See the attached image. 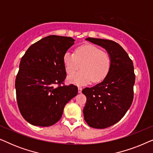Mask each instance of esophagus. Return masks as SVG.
Listing matches in <instances>:
<instances>
[{
    "mask_svg": "<svg viewBox=\"0 0 153 153\" xmlns=\"http://www.w3.org/2000/svg\"><path fill=\"white\" fill-rule=\"evenodd\" d=\"M81 91H82V88L79 87L78 88V92H79V93H81Z\"/></svg>",
    "mask_w": 153,
    "mask_h": 153,
    "instance_id": "1",
    "label": "esophagus"
}]
</instances>
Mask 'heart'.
Listing matches in <instances>:
<instances>
[{
    "mask_svg": "<svg viewBox=\"0 0 153 153\" xmlns=\"http://www.w3.org/2000/svg\"><path fill=\"white\" fill-rule=\"evenodd\" d=\"M65 70L68 74H72L81 68L82 70L69 76L70 83L82 85L102 81L108 74L111 68V58L108 53L101 51L93 45H81L74 53L67 51L62 58Z\"/></svg>",
    "mask_w": 153,
    "mask_h": 153,
    "instance_id": "1",
    "label": "heart"
}]
</instances>
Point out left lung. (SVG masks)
<instances>
[{
    "label": "left lung",
    "instance_id": "1",
    "mask_svg": "<svg viewBox=\"0 0 153 153\" xmlns=\"http://www.w3.org/2000/svg\"><path fill=\"white\" fill-rule=\"evenodd\" d=\"M85 39L103 47L111 58L110 70L104 80L82 91L87 98L83 110L85 122L93 128L104 129L120 120L132 103L133 62L116 42L93 37Z\"/></svg>",
    "mask_w": 153,
    "mask_h": 153
}]
</instances>
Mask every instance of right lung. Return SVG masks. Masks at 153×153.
Listing matches in <instances>:
<instances>
[{"label": "right lung", "mask_w": 153, "mask_h": 153, "mask_svg": "<svg viewBox=\"0 0 153 153\" xmlns=\"http://www.w3.org/2000/svg\"><path fill=\"white\" fill-rule=\"evenodd\" d=\"M74 41L49 35L31 45L21 59L16 100L21 114L30 124L54 125L61 118L65 104L78 93L76 85H61L66 77L62 58Z\"/></svg>", "instance_id": "add662e5"}]
</instances>
